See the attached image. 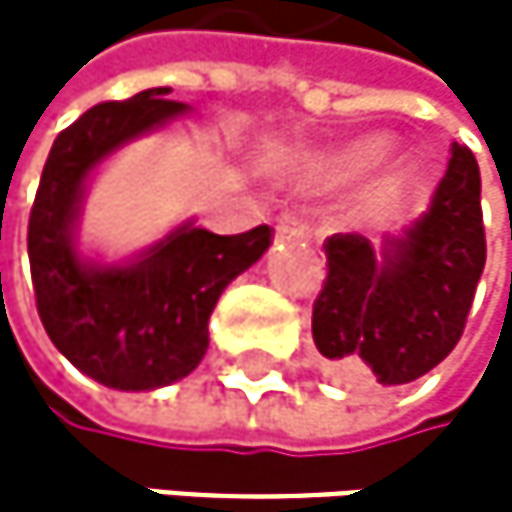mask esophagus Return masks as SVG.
I'll list each match as a JSON object with an SVG mask.
<instances>
[{
	"instance_id": "esophagus-1",
	"label": "esophagus",
	"mask_w": 512,
	"mask_h": 512,
	"mask_svg": "<svg viewBox=\"0 0 512 512\" xmlns=\"http://www.w3.org/2000/svg\"><path fill=\"white\" fill-rule=\"evenodd\" d=\"M276 233L288 236V239H307L310 236L307 224L298 218V214H291V211H282L279 218H276Z\"/></svg>"
}]
</instances>
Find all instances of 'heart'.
<instances>
[{
	"label": "heart",
	"instance_id": "obj_1",
	"mask_svg": "<svg viewBox=\"0 0 512 512\" xmlns=\"http://www.w3.org/2000/svg\"><path fill=\"white\" fill-rule=\"evenodd\" d=\"M378 156H384V144H381V141H368V144H359V147L347 150V153L338 156V159L325 162L322 168L331 171V174H344V171H353V168L368 165L371 159H378Z\"/></svg>",
	"mask_w": 512,
	"mask_h": 512
}]
</instances>
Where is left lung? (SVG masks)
<instances>
[{
    "instance_id": "1",
    "label": "left lung",
    "mask_w": 512,
    "mask_h": 512,
    "mask_svg": "<svg viewBox=\"0 0 512 512\" xmlns=\"http://www.w3.org/2000/svg\"><path fill=\"white\" fill-rule=\"evenodd\" d=\"M328 276L313 341L328 378L353 387L418 381L461 341L485 267L479 165L451 144L430 208L375 251L359 233L325 239Z\"/></svg>"
}]
</instances>
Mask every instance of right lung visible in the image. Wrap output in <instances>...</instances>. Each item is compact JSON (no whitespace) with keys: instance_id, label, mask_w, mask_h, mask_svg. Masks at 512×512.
I'll return each mask as SVG.
<instances>
[{"instance_id":"add662e5","label":"right lung","mask_w":512,"mask_h":512,"mask_svg":"<svg viewBox=\"0 0 512 512\" xmlns=\"http://www.w3.org/2000/svg\"><path fill=\"white\" fill-rule=\"evenodd\" d=\"M168 91L97 104L57 134L27 227L36 310L51 344L113 390H156L187 378L208 350V316L221 291L273 239L267 224L218 236L187 221L122 267L76 254L88 174L134 137L187 113Z\"/></svg>"}]
</instances>
